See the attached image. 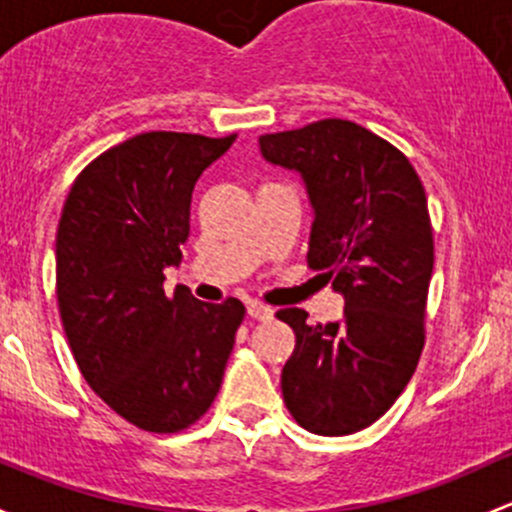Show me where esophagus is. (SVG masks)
I'll return each instance as SVG.
<instances>
[{
  "mask_svg": "<svg viewBox=\"0 0 512 512\" xmlns=\"http://www.w3.org/2000/svg\"><path fill=\"white\" fill-rule=\"evenodd\" d=\"M247 314L257 321H270L274 316V309L272 306L262 304V301H250V304H247Z\"/></svg>",
  "mask_w": 512,
  "mask_h": 512,
  "instance_id": "obj_1",
  "label": "esophagus"
}]
</instances>
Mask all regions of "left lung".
<instances>
[{"instance_id": "8db88e82", "label": "left lung", "mask_w": 512, "mask_h": 512, "mask_svg": "<svg viewBox=\"0 0 512 512\" xmlns=\"http://www.w3.org/2000/svg\"><path fill=\"white\" fill-rule=\"evenodd\" d=\"M260 152L304 179L314 208L306 262L346 299L333 324L277 311L297 336L284 405L309 432L346 437L395 405L422 355L434 270L427 193L400 149L351 120L262 134Z\"/></svg>"}]
</instances>
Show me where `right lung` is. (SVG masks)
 <instances>
[{
  "instance_id": "add662e5",
  "label": "right lung",
  "mask_w": 512,
  "mask_h": 512,
  "mask_svg": "<svg viewBox=\"0 0 512 512\" xmlns=\"http://www.w3.org/2000/svg\"><path fill=\"white\" fill-rule=\"evenodd\" d=\"M233 142L137 134L90 161L63 203L56 297L68 346L95 395L144 432H181L208 412L245 319L233 297L164 294V267L179 265L188 238L193 186Z\"/></svg>"
}]
</instances>
